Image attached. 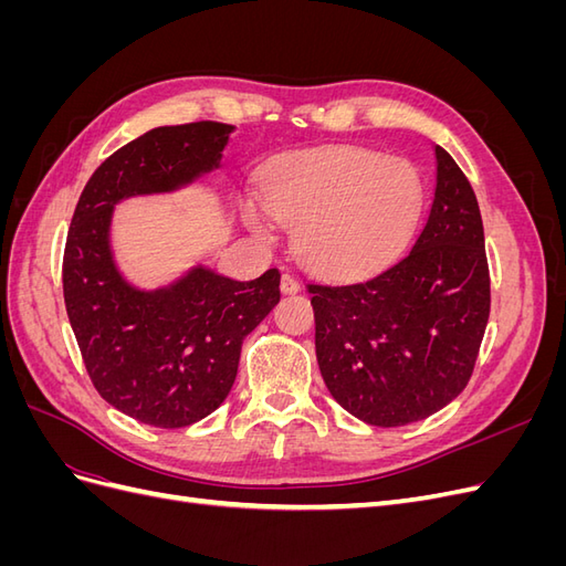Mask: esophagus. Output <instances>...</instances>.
I'll list each match as a JSON object with an SVG mask.
<instances>
[{"label": "esophagus", "instance_id": "34e87169", "mask_svg": "<svg viewBox=\"0 0 566 566\" xmlns=\"http://www.w3.org/2000/svg\"><path fill=\"white\" fill-rule=\"evenodd\" d=\"M281 290L285 295H295L300 293V281L293 276V273H283L281 276Z\"/></svg>", "mask_w": 566, "mask_h": 566}]
</instances>
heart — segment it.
<instances>
[{"mask_svg":"<svg viewBox=\"0 0 566 566\" xmlns=\"http://www.w3.org/2000/svg\"><path fill=\"white\" fill-rule=\"evenodd\" d=\"M262 198L241 212L252 233L271 238L269 214L293 229L297 260L325 279H356L391 262L413 233L424 186L403 158L366 148L297 153L262 177Z\"/></svg>","mask_w":566,"mask_h":566,"instance_id":"1","label":"heart"}]
</instances>
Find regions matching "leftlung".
<instances>
[{"instance_id":"left-lung-1","label":"left lung","mask_w":566,"mask_h":566,"mask_svg":"<svg viewBox=\"0 0 566 566\" xmlns=\"http://www.w3.org/2000/svg\"><path fill=\"white\" fill-rule=\"evenodd\" d=\"M430 214L397 262L352 283H310L316 358L358 420L401 427L465 389L491 310L484 224L468 177L434 146Z\"/></svg>"}]
</instances>
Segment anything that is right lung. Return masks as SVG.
Masks as SVG:
<instances>
[{
	"label": "right lung",
	"mask_w": 566,
	"mask_h": 566,
	"mask_svg": "<svg viewBox=\"0 0 566 566\" xmlns=\"http://www.w3.org/2000/svg\"><path fill=\"white\" fill-rule=\"evenodd\" d=\"M233 125L156 127L115 150L77 200L63 297L90 378L125 416L175 430L210 416L233 387L245 335L281 300V273L233 281L205 264L158 287L134 285L111 245L115 208L167 196L221 167Z\"/></svg>",
	"instance_id": "1"
}]
</instances>
